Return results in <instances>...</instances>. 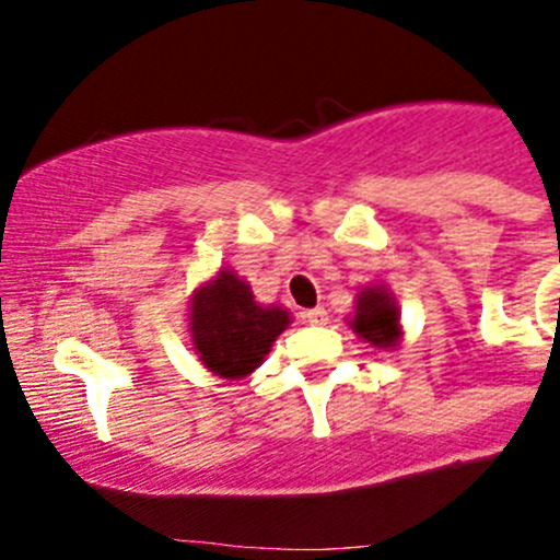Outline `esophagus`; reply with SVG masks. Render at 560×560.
I'll list each match as a JSON object with an SVG mask.
<instances>
[{
    "label": "esophagus",
    "instance_id": "obj_1",
    "mask_svg": "<svg viewBox=\"0 0 560 560\" xmlns=\"http://www.w3.org/2000/svg\"><path fill=\"white\" fill-rule=\"evenodd\" d=\"M303 319H306L308 325H327V312L322 306H316L312 312L303 314Z\"/></svg>",
    "mask_w": 560,
    "mask_h": 560
}]
</instances>
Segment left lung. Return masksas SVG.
I'll return each instance as SVG.
<instances>
[{
    "mask_svg": "<svg viewBox=\"0 0 560 560\" xmlns=\"http://www.w3.org/2000/svg\"><path fill=\"white\" fill-rule=\"evenodd\" d=\"M349 327L371 347L393 349L400 341V314L395 298L385 287H365L354 303V316Z\"/></svg>",
    "mask_w": 560,
    "mask_h": 560,
    "instance_id": "8db88e82",
    "label": "left lung"
}]
</instances>
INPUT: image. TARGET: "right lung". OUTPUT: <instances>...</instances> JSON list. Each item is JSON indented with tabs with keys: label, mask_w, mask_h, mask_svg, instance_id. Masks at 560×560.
Segmentation results:
<instances>
[{
	"label": "right lung",
	"mask_w": 560,
	"mask_h": 560,
	"mask_svg": "<svg viewBox=\"0 0 560 560\" xmlns=\"http://www.w3.org/2000/svg\"><path fill=\"white\" fill-rule=\"evenodd\" d=\"M287 325V308L259 306L252 287L228 268L191 295V349L202 365L222 380H244L259 369Z\"/></svg>",
	"instance_id": "1"
}]
</instances>
